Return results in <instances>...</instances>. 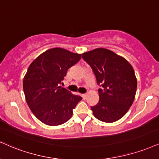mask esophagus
Listing matches in <instances>:
<instances>
[{
    "label": "esophagus",
    "mask_w": 159,
    "mask_h": 159,
    "mask_svg": "<svg viewBox=\"0 0 159 159\" xmlns=\"http://www.w3.org/2000/svg\"><path fill=\"white\" fill-rule=\"evenodd\" d=\"M87 97V94H82V98L83 99H86Z\"/></svg>",
    "instance_id": "esophagus-1"
}]
</instances>
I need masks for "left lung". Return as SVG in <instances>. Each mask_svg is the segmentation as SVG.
Instances as JSON below:
<instances>
[{
	"instance_id": "8db88e82",
	"label": "left lung",
	"mask_w": 159,
	"mask_h": 159,
	"mask_svg": "<svg viewBox=\"0 0 159 159\" xmlns=\"http://www.w3.org/2000/svg\"><path fill=\"white\" fill-rule=\"evenodd\" d=\"M96 78L99 101L91 107L97 119L115 122L127 113L135 99L137 79L133 66L123 57L110 49H95L82 54Z\"/></svg>"
}]
</instances>
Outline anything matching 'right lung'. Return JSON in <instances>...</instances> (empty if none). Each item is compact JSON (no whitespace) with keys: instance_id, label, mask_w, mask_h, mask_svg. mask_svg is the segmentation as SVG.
<instances>
[{"instance_id":"add662e5","label":"right lung","mask_w":159,"mask_h":159,"mask_svg":"<svg viewBox=\"0 0 159 159\" xmlns=\"http://www.w3.org/2000/svg\"><path fill=\"white\" fill-rule=\"evenodd\" d=\"M81 54L62 48H52L37 57L29 66L23 88L29 107L35 117L49 126L64 124L82 98L59 86L69 68Z\"/></svg>"}]
</instances>
